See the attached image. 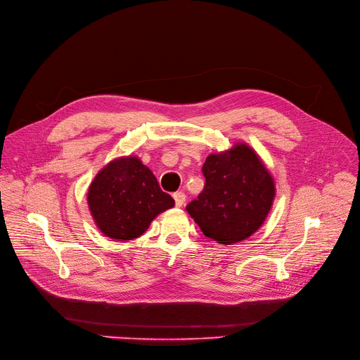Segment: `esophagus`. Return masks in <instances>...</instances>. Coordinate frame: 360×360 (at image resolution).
<instances>
[{
  "instance_id": "34e87169",
  "label": "esophagus",
  "mask_w": 360,
  "mask_h": 360,
  "mask_svg": "<svg viewBox=\"0 0 360 360\" xmlns=\"http://www.w3.org/2000/svg\"><path fill=\"white\" fill-rule=\"evenodd\" d=\"M173 198H174V202H176V207H179V208L183 207L184 202H186V195L183 192H176L173 195Z\"/></svg>"
}]
</instances>
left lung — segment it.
<instances>
[{
    "label": "left lung",
    "mask_w": 360,
    "mask_h": 360,
    "mask_svg": "<svg viewBox=\"0 0 360 360\" xmlns=\"http://www.w3.org/2000/svg\"><path fill=\"white\" fill-rule=\"evenodd\" d=\"M205 187L186 210L202 233L221 245L242 242L269 214L276 184L256 152L246 143L211 153L202 167Z\"/></svg>",
    "instance_id": "obj_1"
}]
</instances>
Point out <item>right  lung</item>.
Segmentation results:
<instances>
[{
    "label": "right lung",
    "mask_w": 360,
    "mask_h": 360,
    "mask_svg": "<svg viewBox=\"0 0 360 360\" xmlns=\"http://www.w3.org/2000/svg\"><path fill=\"white\" fill-rule=\"evenodd\" d=\"M88 205L102 233L127 242L142 236L158 214L173 208L174 199L161 191L157 177L138 157H122L95 176Z\"/></svg>",
    "instance_id": "right-lung-1"
}]
</instances>
